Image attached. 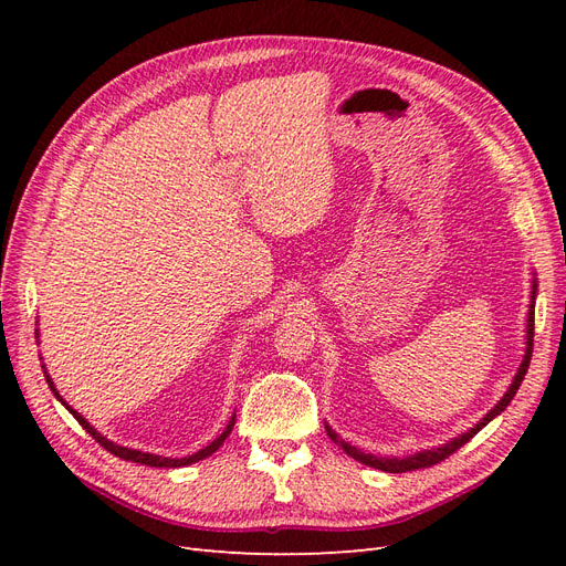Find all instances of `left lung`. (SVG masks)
I'll list each match as a JSON object with an SVG mask.
<instances>
[{
  "instance_id": "1",
  "label": "left lung",
  "mask_w": 566,
  "mask_h": 566,
  "mask_svg": "<svg viewBox=\"0 0 566 566\" xmlns=\"http://www.w3.org/2000/svg\"><path fill=\"white\" fill-rule=\"evenodd\" d=\"M536 279H534V285H531V304H528V316H526V352H524V358H522V364H520V368H517V373H515V380H512V385L507 387V391L503 394V399L495 403L489 413L479 420L474 427H470L468 432H462V434H458L455 439H451L449 443H441V447H437V449H427V451H418V453H413V455H408V458H382V455H373V453H364L361 449H356V447H352V443H347L345 439H339L328 424H325V432H328V437L337 443V447H342V451H345L347 455H352L354 460H358V462H364V465H368V468H375V470H382V472H413V470H422V468H432V465H437V462H441L443 458H449L451 453H455L460 447H465V443L482 430V427H486L495 416H501L503 410L510 406V401L515 399V394H517V389H520V385H522V380H524V375H526V370H528V364H531V352H534V310H536Z\"/></svg>"
}]
</instances>
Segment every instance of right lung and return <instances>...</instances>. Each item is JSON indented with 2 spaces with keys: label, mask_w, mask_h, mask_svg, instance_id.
Returning a JSON list of instances; mask_svg holds the SVG:
<instances>
[{
  "label": "right lung",
  "mask_w": 566,
  "mask_h": 566,
  "mask_svg": "<svg viewBox=\"0 0 566 566\" xmlns=\"http://www.w3.org/2000/svg\"><path fill=\"white\" fill-rule=\"evenodd\" d=\"M44 368V366H42ZM44 378H46V382H49V387H51V391H54L56 394V399L67 408V410H71V413L75 416V420L84 427V430H87L98 443H101V447H104L106 451H111L113 455H117V458H123V460H132V462H142V465H148V468H184V465H193V462H198V460H202V458H208V455H212L219 447H221V443H224V439L231 434V430H233V424H235V416H231V420H229V424L224 427V432H221L212 443H210V447H205V449H200L198 453H193V455H186V458H165V455H156V453H144V451H136V449H127V447H117V443H113L111 439H106L104 434H98L96 430H94V427L87 422V420H84L80 413H77V410L75 408H71V406H67L63 399H61V394L56 391V387H54V382H51V378H49V375L44 373Z\"/></svg>",
  "instance_id": "right-lung-1"
}]
</instances>
